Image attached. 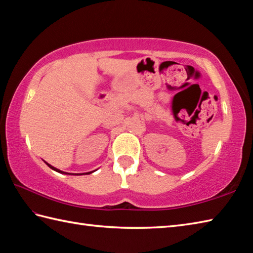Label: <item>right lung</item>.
Instances as JSON below:
<instances>
[{
  "label": "right lung",
  "instance_id": "1",
  "mask_svg": "<svg viewBox=\"0 0 253 253\" xmlns=\"http://www.w3.org/2000/svg\"><path fill=\"white\" fill-rule=\"evenodd\" d=\"M47 164V163H46ZM47 166H49V168L50 169H54V170H56V171H58V173H64V171H62V170H60V169H55V168H53V166L52 165H50V164H47ZM91 173V171H89V173H84V174H90ZM64 174H67V173H64ZM69 174V173H68ZM74 175V174H73ZM75 175H76V174H75ZM78 175V174H77ZM79 175H82V174H79Z\"/></svg>",
  "mask_w": 253,
  "mask_h": 253
}]
</instances>
